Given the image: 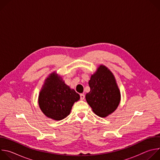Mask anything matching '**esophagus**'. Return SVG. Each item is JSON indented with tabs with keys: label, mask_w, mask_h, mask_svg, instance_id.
<instances>
[{
	"label": "esophagus",
	"mask_w": 160,
	"mask_h": 160,
	"mask_svg": "<svg viewBox=\"0 0 160 160\" xmlns=\"http://www.w3.org/2000/svg\"><path fill=\"white\" fill-rule=\"evenodd\" d=\"M80 96V99L81 100H83L85 99V95L83 94H81Z\"/></svg>",
	"instance_id": "1"
}]
</instances>
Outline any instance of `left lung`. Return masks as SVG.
I'll list each match as a JSON object with an SVG mask.
<instances>
[{
    "instance_id": "1",
    "label": "left lung",
    "mask_w": 160,
    "mask_h": 160,
    "mask_svg": "<svg viewBox=\"0 0 160 160\" xmlns=\"http://www.w3.org/2000/svg\"><path fill=\"white\" fill-rule=\"evenodd\" d=\"M90 92L85 96L88 105L98 116L105 118L115 111L121 100L116 79L109 69L101 64L88 81Z\"/></svg>"
}]
</instances>
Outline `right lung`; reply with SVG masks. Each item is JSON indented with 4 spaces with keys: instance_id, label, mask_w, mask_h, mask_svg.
<instances>
[{
    "instance_id": "add662e5",
    "label": "right lung",
    "mask_w": 160,
    "mask_h": 160,
    "mask_svg": "<svg viewBox=\"0 0 160 160\" xmlns=\"http://www.w3.org/2000/svg\"><path fill=\"white\" fill-rule=\"evenodd\" d=\"M79 99L80 95L54 72L45 78L38 101L39 108L45 116L59 121L70 115L74 103Z\"/></svg>"
}]
</instances>
